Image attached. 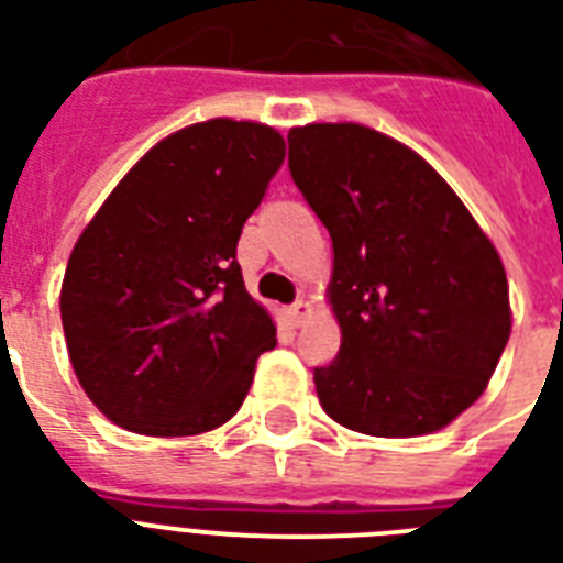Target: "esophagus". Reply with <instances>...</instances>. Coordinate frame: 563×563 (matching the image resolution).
I'll list each match as a JSON object with an SVG mask.
<instances>
[{"instance_id":"obj_1","label":"esophagus","mask_w":563,"mask_h":563,"mask_svg":"<svg viewBox=\"0 0 563 563\" xmlns=\"http://www.w3.org/2000/svg\"><path fill=\"white\" fill-rule=\"evenodd\" d=\"M309 316H312V307H309V300H298L295 307L286 309V321H289L291 327H303V324H307Z\"/></svg>"}]
</instances>
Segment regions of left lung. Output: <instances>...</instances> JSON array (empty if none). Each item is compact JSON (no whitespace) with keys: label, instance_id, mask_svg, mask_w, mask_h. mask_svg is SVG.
I'll return each instance as SVG.
<instances>
[{"label":"left lung","instance_id":"8db88e82","mask_svg":"<svg viewBox=\"0 0 563 563\" xmlns=\"http://www.w3.org/2000/svg\"><path fill=\"white\" fill-rule=\"evenodd\" d=\"M289 169L333 239L342 351L316 368L324 411L376 438L450 427L511 335L494 242L418 152L360 122L291 128Z\"/></svg>","mask_w":563,"mask_h":563}]
</instances>
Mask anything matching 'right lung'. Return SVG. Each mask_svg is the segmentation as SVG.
Masks as SVG:
<instances>
[{"mask_svg": "<svg viewBox=\"0 0 563 563\" xmlns=\"http://www.w3.org/2000/svg\"><path fill=\"white\" fill-rule=\"evenodd\" d=\"M286 143L207 119L148 148L75 242L60 286L66 351L96 409L140 435L228 423L277 327L245 289L242 224Z\"/></svg>", "mask_w": 563, "mask_h": 563, "instance_id": "add662e5", "label": "right lung"}]
</instances>
